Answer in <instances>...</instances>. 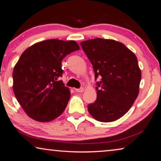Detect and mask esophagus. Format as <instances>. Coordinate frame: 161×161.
<instances>
[{
	"instance_id": "esophagus-1",
	"label": "esophagus",
	"mask_w": 161,
	"mask_h": 161,
	"mask_svg": "<svg viewBox=\"0 0 161 161\" xmlns=\"http://www.w3.org/2000/svg\"><path fill=\"white\" fill-rule=\"evenodd\" d=\"M75 91H76V92H78V93H82V92L84 91V87H80V88L75 89Z\"/></svg>"
}]
</instances>
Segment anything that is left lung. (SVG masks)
Masks as SVG:
<instances>
[{
    "label": "left lung",
    "mask_w": 161,
    "mask_h": 161,
    "mask_svg": "<svg viewBox=\"0 0 161 161\" xmlns=\"http://www.w3.org/2000/svg\"><path fill=\"white\" fill-rule=\"evenodd\" d=\"M93 65L97 98L88 104L92 116L111 122L128 112L138 97L141 72L133 52L113 40L96 38L81 42Z\"/></svg>",
    "instance_id": "left-lung-1"
}]
</instances>
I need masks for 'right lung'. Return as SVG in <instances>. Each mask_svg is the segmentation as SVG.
Wrapping results in <instances>:
<instances>
[{
  "instance_id": "obj_1",
  "label": "right lung",
  "mask_w": 161,
  "mask_h": 161,
  "mask_svg": "<svg viewBox=\"0 0 161 161\" xmlns=\"http://www.w3.org/2000/svg\"><path fill=\"white\" fill-rule=\"evenodd\" d=\"M79 50L74 40H48L27 48L14 66L13 91L30 118L40 122L51 121L59 116L70 97L63 76L62 60Z\"/></svg>"
}]
</instances>
